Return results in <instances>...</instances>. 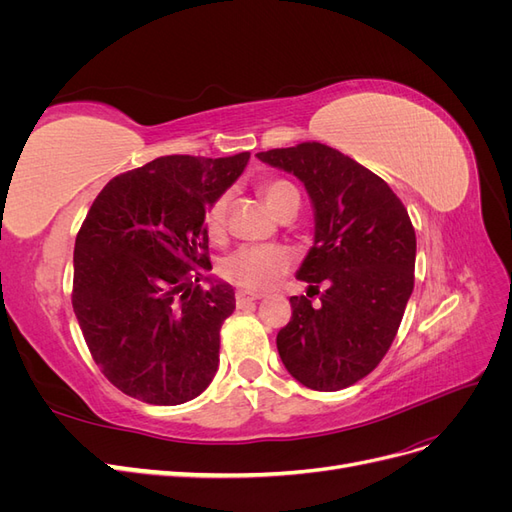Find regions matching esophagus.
Returning a JSON list of instances; mask_svg holds the SVG:
<instances>
[{
  "label": "esophagus",
  "mask_w": 512,
  "mask_h": 512,
  "mask_svg": "<svg viewBox=\"0 0 512 512\" xmlns=\"http://www.w3.org/2000/svg\"><path fill=\"white\" fill-rule=\"evenodd\" d=\"M260 297L258 294H252V292H245V290H239L237 292V307H247V305H254Z\"/></svg>",
  "instance_id": "obj_1"
}]
</instances>
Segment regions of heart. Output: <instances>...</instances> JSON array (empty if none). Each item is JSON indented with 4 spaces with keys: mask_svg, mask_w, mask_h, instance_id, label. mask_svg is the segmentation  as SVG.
Returning <instances> with one entry per match:
<instances>
[{
    "mask_svg": "<svg viewBox=\"0 0 512 512\" xmlns=\"http://www.w3.org/2000/svg\"><path fill=\"white\" fill-rule=\"evenodd\" d=\"M262 196H265L267 205L277 215L284 207H288L294 200H299V192L288 181H267L262 185ZM226 207L228 196L222 194L213 200L205 213V226L211 237H220L226 222ZM290 269V254L284 247L277 245H243L237 252L224 258L222 262V277L230 284H235L245 290L265 292L271 290L277 282L282 280L286 271Z\"/></svg>",
    "mask_w": 512,
    "mask_h": 512,
    "instance_id": "heart-1",
    "label": "heart"
}]
</instances>
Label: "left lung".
<instances>
[{"label": "left lung", "mask_w": 512, "mask_h": 512, "mask_svg": "<svg viewBox=\"0 0 512 512\" xmlns=\"http://www.w3.org/2000/svg\"><path fill=\"white\" fill-rule=\"evenodd\" d=\"M256 156L305 185L316 222L297 280L321 301L290 297L292 318L277 333V352L307 389H346L378 367L404 318L416 260L408 211L389 183L322 143Z\"/></svg>", "instance_id": "obj_1"}]
</instances>
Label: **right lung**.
<instances>
[{
    "label": "right lung",
    "mask_w": 512,
    "mask_h": 512,
    "mask_svg": "<svg viewBox=\"0 0 512 512\" xmlns=\"http://www.w3.org/2000/svg\"><path fill=\"white\" fill-rule=\"evenodd\" d=\"M250 162L164 156L104 185L74 243L72 307L108 382L153 406H179L211 384L230 284L205 277L207 207ZM212 284L203 291L195 282Z\"/></svg>",
    "instance_id": "1"
}]
</instances>
